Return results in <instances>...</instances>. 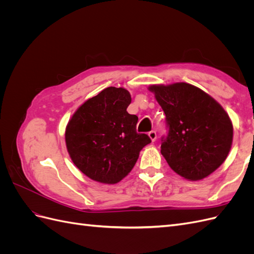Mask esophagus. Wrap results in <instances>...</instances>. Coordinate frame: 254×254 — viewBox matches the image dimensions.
<instances>
[{"label":"esophagus","mask_w":254,"mask_h":254,"mask_svg":"<svg viewBox=\"0 0 254 254\" xmlns=\"http://www.w3.org/2000/svg\"><path fill=\"white\" fill-rule=\"evenodd\" d=\"M148 136L150 137V140L152 141V142H155L156 141V139H157V132L156 131H150V132H148Z\"/></svg>","instance_id":"esophagus-1"}]
</instances>
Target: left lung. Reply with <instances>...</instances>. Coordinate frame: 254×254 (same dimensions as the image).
<instances>
[{
  "instance_id": "obj_1",
  "label": "left lung",
  "mask_w": 254,
  "mask_h": 254,
  "mask_svg": "<svg viewBox=\"0 0 254 254\" xmlns=\"http://www.w3.org/2000/svg\"><path fill=\"white\" fill-rule=\"evenodd\" d=\"M148 90L166 115L170 132L161 153L172 170L190 181L206 178L225 162L233 141L229 114L193 84H150Z\"/></svg>"
}]
</instances>
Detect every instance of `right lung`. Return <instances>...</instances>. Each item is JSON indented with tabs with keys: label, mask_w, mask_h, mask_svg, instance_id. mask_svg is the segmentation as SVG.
I'll return each instance as SVG.
<instances>
[{
	"label": "right lung",
	"mask_w": 254,
	"mask_h": 254,
	"mask_svg": "<svg viewBox=\"0 0 254 254\" xmlns=\"http://www.w3.org/2000/svg\"><path fill=\"white\" fill-rule=\"evenodd\" d=\"M131 95L108 87L87 99L65 127L68 155L90 179L115 184L131 172L144 146L151 141L136 132L137 117L127 112Z\"/></svg>",
	"instance_id": "1"
}]
</instances>
